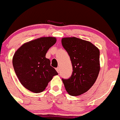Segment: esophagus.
Masks as SVG:
<instances>
[{
	"mask_svg": "<svg viewBox=\"0 0 120 120\" xmlns=\"http://www.w3.org/2000/svg\"><path fill=\"white\" fill-rule=\"evenodd\" d=\"M56 71H57V72H58V73H59V67H57V68H56Z\"/></svg>",
	"mask_w": 120,
	"mask_h": 120,
	"instance_id": "34e87169",
	"label": "esophagus"
}]
</instances>
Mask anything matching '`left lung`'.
Segmentation results:
<instances>
[{
    "instance_id": "left-lung-1",
    "label": "left lung",
    "mask_w": 120,
    "mask_h": 120,
    "mask_svg": "<svg viewBox=\"0 0 120 120\" xmlns=\"http://www.w3.org/2000/svg\"><path fill=\"white\" fill-rule=\"evenodd\" d=\"M62 45L69 54L73 72L68 79H62L71 96L88 91L96 82L100 71L99 49L88 41L77 37L62 38Z\"/></svg>"
}]
</instances>
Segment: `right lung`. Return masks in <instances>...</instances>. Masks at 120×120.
Listing matches in <instances>:
<instances>
[{"mask_svg": "<svg viewBox=\"0 0 120 120\" xmlns=\"http://www.w3.org/2000/svg\"><path fill=\"white\" fill-rule=\"evenodd\" d=\"M56 42L53 37L37 38L22 45L14 54L12 61L16 75L22 86L31 92L43 91L53 76L58 74L45 57Z\"/></svg>", "mask_w": 120, "mask_h": 120, "instance_id": "1", "label": "right lung"}]
</instances>
